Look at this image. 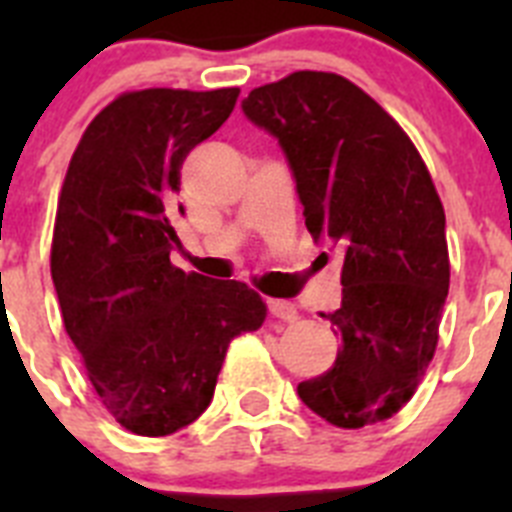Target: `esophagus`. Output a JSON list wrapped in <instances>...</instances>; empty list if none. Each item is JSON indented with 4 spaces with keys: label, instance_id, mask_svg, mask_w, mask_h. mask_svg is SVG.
<instances>
[{
    "label": "esophagus",
    "instance_id": "34e87169",
    "mask_svg": "<svg viewBox=\"0 0 512 512\" xmlns=\"http://www.w3.org/2000/svg\"><path fill=\"white\" fill-rule=\"evenodd\" d=\"M266 305H269V312L274 315V318L297 320V307L289 300H269Z\"/></svg>",
    "mask_w": 512,
    "mask_h": 512
}]
</instances>
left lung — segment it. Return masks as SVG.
Wrapping results in <instances>:
<instances>
[{"instance_id": "obj_1", "label": "left lung", "mask_w": 512, "mask_h": 512, "mask_svg": "<svg viewBox=\"0 0 512 512\" xmlns=\"http://www.w3.org/2000/svg\"><path fill=\"white\" fill-rule=\"evenodd\" d=\"M241 110L277 138L312 241L343 261L341 307L323 315L341 351L297 395L338 428L392 418L431 364L449 295L446 215L431 174L405 130L338 74L295 71L253 89Z\"/></svg>"}]
</instances>
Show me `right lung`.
<instances>
[{
    "label": "right lung",
    "instance_id": "add662e5",
    "mask_svg": "<svg viewBox=\"0 0 512 512\" xmlns=\"http://www.w3.org/2000/svg\"><path fill=\"white\" fill-rule=\"evenodd\" d=\"M235 99L238 89L122 94L84 130L58 197L51 277L63 325L104 408L138 436L200 418L230 341L266 318L248 284L171 264L179 169Z\"/></svg>",
    "mask_w": 512,
    "mask_h": 512
}]
</instances>
